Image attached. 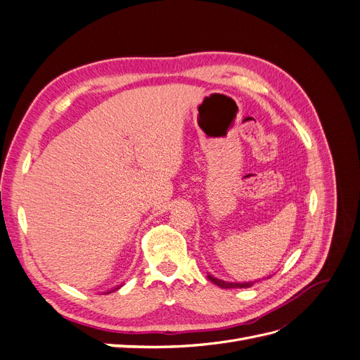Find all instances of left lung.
Here are the masks:
<instances>
[{"label": "left lung", "mask_w": 360, "mask_h": 360, "mask_svg": "<svg viewBox=\"0 0 360 360\" xmlns=\"http://www.w3.org/2000/svg\"><path fill=\"white\" fill-rule=\"evenodd\" d=\"M207 278H209L213 282V284H216L217 287H221V288H248V287L254 284V282H242V284H238V282H225V281L217 279L212 275H209Z\"/></svg>", "instance_id": "1"}]
</instances>
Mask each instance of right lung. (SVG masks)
Instances as JSON below:
<instances>
[{
  "mask_svg": "<svg viewBox=\"0 0 360 360\" xmlns=\"http://www.w3.org/2000/svg\"><path fill=\"white\" fill-rule=\"evenodd\" d=\"M115 290H118V288H115ZM110 292H111V291H110Z\"/></svg>",
  "mask_w": 360,
  "mask_h": 360,
  "instance_id": "obj_1",
  "label": "right lung"
}]
</instances>
